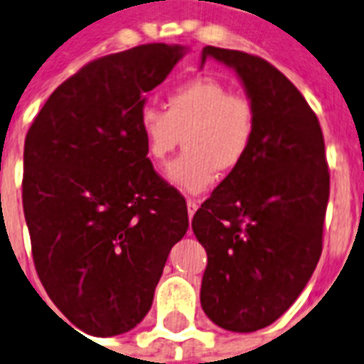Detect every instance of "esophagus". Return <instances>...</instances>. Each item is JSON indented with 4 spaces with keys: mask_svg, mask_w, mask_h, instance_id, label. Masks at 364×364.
Here are the masks:
<instances>
[{
    "mask_svg": "<svg viewBox=\"0 0 364 364\" xmlns=\"http://www.w3.org/2000/svg\"><path fill=\"white\" fill-rule=\"evenodd\" d=\"M198 206H200V204H198V200H193V198H188V200H187L188 218H193L194 212H196V210H198Z\"/></svg>",
    "mask_w": 364,
    "mask_h": 364,
    "instance_id": "obj_1",
    "label": "esophagus"
}]
</instances>
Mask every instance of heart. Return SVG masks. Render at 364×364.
Here are the masks:
<instances>
[{
	"label": "heart",
	"instance_id": "b5f03b06",
	"mask_svg": "<svg viewBox=\"0 0 364 364\" xmlns=\"http://www.w3.org/2000/svg\"><path fill=\"white\" fill-rule=\"evenodd\" d=\"M145 156L164 166L185 137L187 152L170 164L166 179L185 194L213 187L221 171L237 170L248 156L256 132L252 102L215 77H193L168 93L166 112L146 105L137 116Z\"/></svg>",
	"mask_w": 364,
	"mask_h": 364
}]
</instances>
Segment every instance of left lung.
<instances>
[{"label": "left lung", "instance_id": "8db88e82", "mask_svg": "<svg viewBox=\"0 0 364 364\" xmlns=\"http://www.w3.org/2000/svg\"><path fill=\"white\" fill-rule=\"evenodd\" d=\"M237 72L256 112L248 156L193 218L208 254L200 304L231 332L265 328L298 299L317 267L330 194L324 139L315 112L267 60L208 46Z\"/></svg>", "mask_w": 364, "mask_h": 364}]
</instances>
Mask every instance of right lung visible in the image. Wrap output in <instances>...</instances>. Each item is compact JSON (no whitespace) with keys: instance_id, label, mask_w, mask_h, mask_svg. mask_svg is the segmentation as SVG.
Listing matches in <instances>:
<instances>
[{"instance_id":"obj_1","label":"right lung","mask_w":364,"mask_h":364,"mask_svg":"<svg viewBox=\"0 0 364 364\" xmlns=\"http://www.w3.org/2000/svg\"><path fill=\"white\" fill-rule=\"evenodd\" d=\"M188 47L149 43L83 66L60 83L24 141L22 208L36 271L63 315L118 336L149 313L187 202L160 179L139 139L146 93Z\"/></svg>"}]
</instances>
